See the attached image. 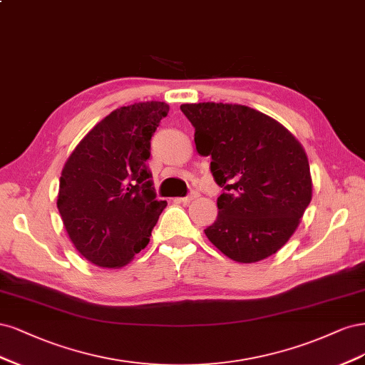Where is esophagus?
Returning a JSON list of instances; mask_svg holds the SVG:
<instances>
[{
	"label": "esophagus",
	"mask_w": 365,
	"mask_h": 365,
	"mask_svg": "<svg viewBox=\"0 0 365 365\" xmlns=\"http://www.w3.org/2000/svg\"><path fill=\"white\" fill-rule=\"evenodd\" d=\"M200 197V194L197 192V191H192L191 194H187L186 197H182V198H178V202H180V203H191L192 200H195V198H198Z\"/></svg>",
	"instance_id": "1"
}]
</instances>
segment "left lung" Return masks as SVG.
Here are the masks:
<instances>
[{
    "instance_id": "left-lung-1",
    "label": "left lung",
    "mask_w": 365,
    "mask_h": 365,
    "mask_svg": "<svg viewBox=\"0 0 365 365\" xmlns=\"http://www.w3.org/2000/svg\"><path fill=\"white\" fill-rule=\"evenodd\" d=\"M195 128L198 155L222 194L218 217L205 233L230 259L252 264L274 255L311 203L308 156L287 128L241 104H182Z\"/></svg>"
}]
</instances>
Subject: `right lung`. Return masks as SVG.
I'll return each instance as SVG.
<instances>
[{
	"label": "right lung",
	"mask_w": 365,
	"mask_h": 365,
	"mask_svg": "<svg viewBox=\"0 0 365 365\" xmlns=\"http://www.w3.org/2000/svg\"><path fill=\"white\" fill-rule=\"evenodd\" d=\"M170 106L135 103L113 110L80 140L65 162L57 209L78 253L103 268H120L145 249L165 209L147 160L150 139Z\"/></svg>",
	"instance_id": "add662e5"
}]
</instances>
